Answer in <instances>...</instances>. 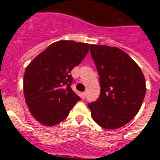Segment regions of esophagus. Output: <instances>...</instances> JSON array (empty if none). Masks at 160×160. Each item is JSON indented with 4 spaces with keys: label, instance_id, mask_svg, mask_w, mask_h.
I'll return each instance as SVG.
<instances>
[{
    "label": "esophagus",
    "instance_id": "esophagus-1",
    "mask_svg": "<svg viewBox=\"0 0 160 160\" xmlns=\"http://www.w3.org/2000/svg\"><path fill=\"white\" fill-rule=\"evenodd\" d=\"M85 97H86V92L81 93V98H82L83 100H84V99H85Z\"/></svg>",
    "mask_w": 160,
    "mask_h": 160
}]
</instances>
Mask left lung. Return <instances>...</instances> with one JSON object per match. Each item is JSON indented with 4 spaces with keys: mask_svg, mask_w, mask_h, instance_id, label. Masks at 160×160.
<instances>
[{
    "mask_svg": "<svg viewBox=\"0 0 160 160\" xmlns=\"http://www.w3.org/2000/svg\"><path fill=\"white\" fill-rule=\"evenodd\" d=\"M100 75V95L88 104L100 127L114 129L128 124L140 109L146 93L144 74L129 55L117 47L90 45Z\"/></svg>",
    "mask_w": 160,
    "mask_h": 160,
    "instance_id": "left-lung-1",
    "label": "left lung"
}]
</instances>
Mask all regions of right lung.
<instances>
[{
  "mask_svg": "<svg viewBox=\"0 0 160 160\" xmlns=\"http://www.w3.org/2000/svg\"><path fill=\"white\" fill-rule=\"evenodd\" d=\"M90 45L72 41L51 44L26 67L23 89L35 119L47 126L63 121L80 98L70 85V71L86 56Z\"/></svg>",
  "mask_w": 160,
  "mask_h": 160,
  "instance_id": "obj_1",
  "label": "right lung"
}]
</instances>
